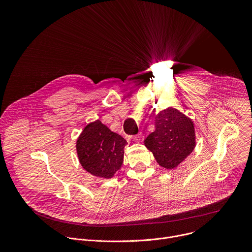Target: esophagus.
<instances>
[{"mask_svg": "<svg viewBox=\"0 0 252 252\" xmlns=\"http://www.w3.org/2000/svg\"><path fill=\"white\" fill-rule=\"evenodd\" d=\"M143 139H145V137H143V134H142V133H139V134H137V135H135V136L133 137V140H134L135 142H141Z\"/></svg>", "mask_w": 252, "mask_h": 252, "instance_id": "34e87169", "label": "esophagus"}]
</instances>
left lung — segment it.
Segmentation results:
<instances>
[{"label":"left lung","mask_w":252,"mask_h":252,"mask_svg":"<svg viewBox=\"0 0 252 252\" xmlns=\"http://www.w3.org/2000/svg\"><path fill=\"white\" fill-rule=\"evenodd\" d=\"M145 146L161 167L176 168L195 149L193 121L175 107H166L156 116V130L146 138Z\"/></svg>","instance_id":"obj_1"}]
</instances>
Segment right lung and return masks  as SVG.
<instances>
[{"mask_svg": "<svg viewBox=\"0 0 252 252\" xmlns=\"http://www.w3.org/2000/svg\"><path fill=\"white\" fill-rule=\"evenodd\" d=\"M126 140L114 132L99 120L88 124L76 143L81 165L89 173L112 178L124 162Z\"/></svg>", "mask_w": 252, "mask_h": 252, "instance_id": "obj_1", "label": "right lung"}]
</instances>
